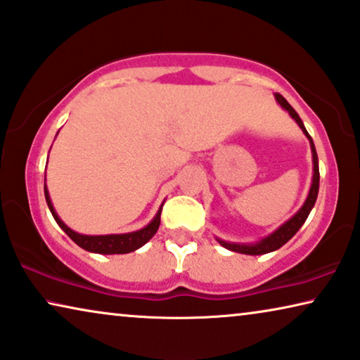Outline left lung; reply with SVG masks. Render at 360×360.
<instances>
[{"mask_svg": "<svg viewBox=\"0 0 360 360\" xmlns=\"http://www.w3.org/2000/svg\"><path fill=\"white\" fill-rule=\"evenodd\" d=\"M275 100H277L278 105L282 106L283 110H287L288 115L292 116L295 121H297V124L302 127V131L304 132V136L308 137L309 146H311V152H313V181H311V188H309V193L307 196V200H304V203H303L302 208H300L297 213H295L292 218L287 221V223H283L278 229H275L272 234L267 236V238L260 239L259 243H255V244H236V243H226V240L218 239V243L223 245V248L233 250V252L249 254V255H262V254H269V252H274V250L280 249L283 244H287L288 240L292 239L293 236L298 233V229L302 228L304 221H307L309 211L313 210V206H314V203H316V198H318L319 167H318V154H316V149H314L311 136H309L308 131L304 129V124H303V121L300 120L298 112L295 111L292 106H290V103L285 100V98L280 95V93H275Z\"/></svg>", "mask_w": 360, "mask_h": 360, "instance_id": "obj_1", "label": "left lung"}]
</instances>
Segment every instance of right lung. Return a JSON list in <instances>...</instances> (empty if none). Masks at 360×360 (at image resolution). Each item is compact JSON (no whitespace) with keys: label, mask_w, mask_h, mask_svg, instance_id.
I'll return each mask as SVG.
<instances>
[{"label":"right lung","mask_w":360,"mask_h":360,"mask_svg":"<svg viewBox=\"0 0 360 360\" xmlns=\"http://www.w3.org/2000/svg\"><path fill=\"white\" fill-rule=\"evenodd\" d=\"M44 193H46V201L49 210L53 216V219L57 221V224L65 231L68 238H70L73 243L80 245L82 249L88 250V252H96V254H127L132 252V250L139 249L144 245L147 240L154 238V234L157 233L160 226V213L162 208L157 211V214L154 216V219L150 221L146 228H142L139 231H134V233H127V234H106V236H86V234H78L75 231L68 228V226L63 223V221L58 218V214L53 210L51 196H49L47 186L44 184Z\"/></svg>","instance_id":"right-lung-1"}]
</instances>
